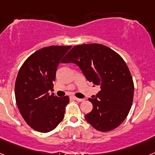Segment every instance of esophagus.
<instances>
[{
	"mask_svg": "<svg viewBox=\"0 0 155 155\" xmlns=\"http://www.w3.org/2000/svg\"><path fill=\"white\" fill-rule=\"evenodd\" d=\"M74 100H76L77 102H83L84 99H83V98H76V97H74Z\"/></svg>",
	"mask_w": 155,
	"mask_h": 155,
	"instance_id": "obj_1",
	"label": "esophagus"
}]
</instances>
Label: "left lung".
<instances>
[{"label": "left lung", "instance_id": "obj_1", "mask_svg": "<svg viewBox=\"0 0 155 155\" xmlns=\"http://www.w3.org/2000/svg\"><path fill=\"white\" fill-rule=\"evenodd\" d=\"M78 66L87 80L101 90L89 98L93 109L85 119L101 132L118 127L130 110L134 98L132 76L124 59L118 53L98 43L74 46L65 56L63 63Z\"/></svg>", "mask_w": 155, "mask_h": 155}]
</instances>
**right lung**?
Segmentation results:
<instances>
[{
	"label": "right lung",
	"instance_id": "obj_1",
	"mask_svg": "<svg viewBox=\"0 0 155 155\" xmlns=\"http://www.w3.org/2000/svg\"><path fill=\"white\" fill-rule=\"evenodd\" d=\"M71 46L42 48L25 60L15 86L16 104L24 120L40 133L52 131L64 117L68 96L58 98L48 92L53 89L59 63Z\"/></svg>",
	"mask_w": 155,
	"mask_h": 155
}]
</instances>
